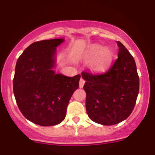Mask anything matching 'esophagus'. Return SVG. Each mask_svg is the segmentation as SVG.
Masks as SVG:
<instances>
[{"label": "esophagus", "mask_w": 155, "mask_h": 155, "mask_svg": "<svg viewBox=\"0 0 155 155\" xmlns=\"http://www.w3.org/2000/svg\"><path fill=\"white\" fill-rule=\"evenodd\" d=\"M84 83H85L84 79H82V78H81V79H80V81H79V87L82 88L84 84Z\"/></svg>", "instance_id": "34e87169"}]
</instances>
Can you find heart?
Segmentation results:
<instances>
[{"label":"heart","instance_id":"b5f03b06","mask_svg":"<svg viewBox=\"0 0 155 155\" xmlns=\"http://www.w3.org/2000/svg\"><path fill=\"white\" fill-rule=\"evenodd\" d=\"M87 60L90 62V68L95 71H104L107 68L112 60V52L108 48L100 45H93L90 48L85 56Z\"/></svg>","mask_w":155,"mask_h":155}]
</instances>
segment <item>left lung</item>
<instances>
[{
  "instance_id": "left-lung-1",
  "label": "left lung",
  "mask_w": 155,
  "mask_h": 155,
  "mask_svg": "<svg viewBox=\"0 0 155 155\" xmlns=\"http://www.w3.org/2000/svg\"><path fill=\"white\" fill-rule=\"evenodd\" d=\"M118 58L104 74L83 71L86 81V111L93 122L113 125L132 113L139 92V77L134 58L125 47L117 41Z\"/></svg>"
}]
</instances>
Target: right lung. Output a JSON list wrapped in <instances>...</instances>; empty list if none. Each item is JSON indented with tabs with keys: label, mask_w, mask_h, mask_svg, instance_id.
<instances>
[{
	"label": "right lung",
	"mask_w": 155,
	"mask_h": 155,
	"mask_svg": "<svg viewBox=\"0 0 155 155\" xmlns=\"http://www.w3.org/2000/svg\"><path fill=\"white\" fill-rule=\"evenodd\" d=\"M63 38L33 43L19 56L13 90L19 109L27 120L41 126L63 122L69 101L79 87V74L68 77L55 74L56 47Z\"/></svg>",
	"instance_id": "1"
}]
</instances>
